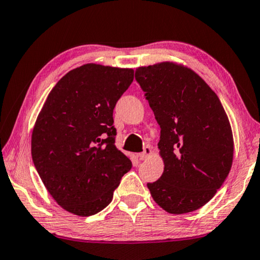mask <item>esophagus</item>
<instances>
[{
    "mask_svg": "<svg viewBox=\"0 0 260 260\" xmlns=\"http://www.w3.org/2000/svg\"><path fill=\"white\" fill-rule=\"evenodd\" d=\"M150 154H152V148H150V147H146L145 150H143L142 153L138 154V156H139V158H140L141 161H143V160H147V158H148V156H149Z\"/></svg>",
    "mask_w": 260,
    "mask_h": 260,
    "instance_id": "1",
    "label": "esophagus"
}]
</instances>
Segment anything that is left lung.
<instances>
[{"mask_svg": "<svg viewBox=\"0 0 260 260\" xmlns=\"http://www.w3.org/2000/svg\"><path fill=\"white\" fill-rule=\"evenodd\" d=\"M161 128L158 149L165 170L147 183L169 214H187L207 204L229 175L234 139L216 93L192 70L164 61L135 71Z\"/></svg>", "mask_w": 260, "mask_h": 260, "instance_id": "left-lung-1", "label": "left lung"}]
</instances>
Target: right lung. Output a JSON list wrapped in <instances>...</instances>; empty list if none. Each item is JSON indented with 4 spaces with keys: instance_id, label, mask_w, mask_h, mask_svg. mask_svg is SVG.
Returning a JSON list of instances; mask_svg holds the SVG:
<instances>
[{
    "instance_id": "1",
    "label": "right lung",
    "mask_w": 260,
    "mask_h": 260,
    "mask_svg": "<svg viewBox=\"0 0 260 260\" xmlns=\"http://www.w3.org/2000/svg\"><path fill=\"white\" fill-rule=\"evenodd\" d=\"M133 78L132 69L85 64L58 81L38 114L34 165L50 195L71 214L105 209L132 168L114 145L113 110Z\"/></svg>"
}]
</instances>
